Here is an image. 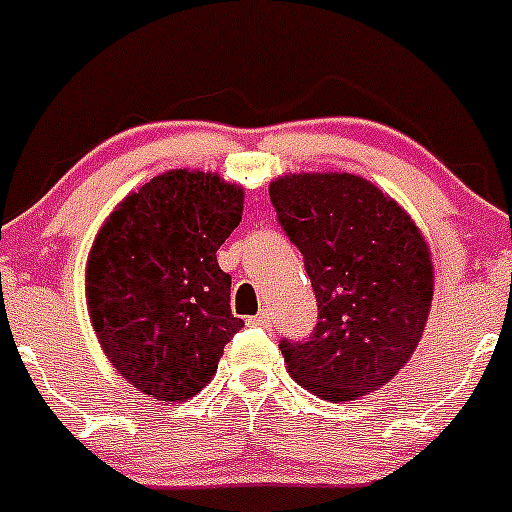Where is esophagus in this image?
<instances>
[{
  "mask_svg": "<svg viewBox=\"0 0 512 512\" xmlns=\"http://www.w3.org/2000/svg\"><path fill=\"white\" fill-rule=\"evenodd\" d=\"M248 325H253V327H271V314L269 312L253 314L251 320H248Z\"/></svg>",
  "mask_w": 512,
  "mask_h": 512,
  "instance_id": "obj_1",
  "label": "esophagus"
}]
</instances>
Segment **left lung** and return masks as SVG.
Wrapping results in <instances>:
<instances>
[{
  "label": "left lung",
  "instance_id": "8db88e82",
  "mask_svg": "<svg viewBox=\"0 0 512 512\" xmlns=\"http://www.w3.org/2000/svg\"><path fill=\"white\" fill-rule=\"evenodd\" d=\"M269 195L320 309L309 337H281L289 373L325 401L378 391L411 358L429 317L434 271L424 238L363 177L287 175Z\"/></svg>",
  "mask_w": 512,
  "mask_h": 512
}]
</instances>
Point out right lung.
I'll return each instance as SVG.
<instances>
[{
  "label": "right lung",
  "mask_w": 512,
  "mask_h": 512,
  "mask_svg": "<svg viewBox=\"0 0 512 512\" xmlns=\"http://www.w3.org/2000/svg\"><path fill=\"white\" fill-rule=\"evenodd\" d=\"M241 213V187L172 170L129 195L98 233L86 271L93 330L139 391L177 403L200 393L243 327L215 256Z\"/></svg>",
  "instance_id": "right-lung-1"
}]
</instances>
